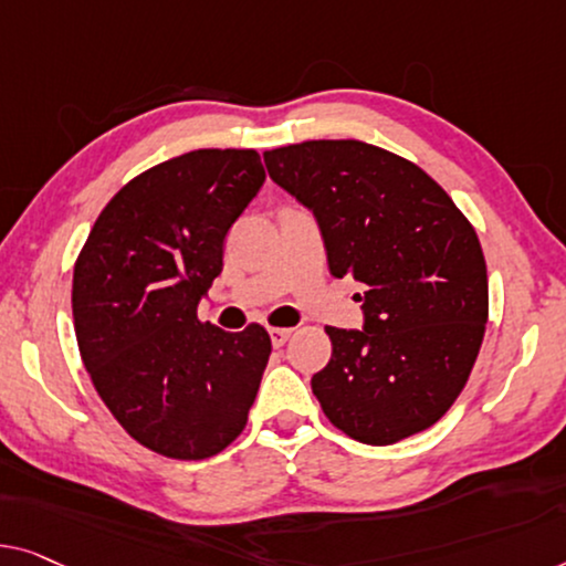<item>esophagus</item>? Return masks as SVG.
Segmentation results:
<instances>
[{
    "instance_id": "esophagus-1",
    "label": "esophagus",
    "mask_w": 566,
    "mask_h": 566,
    "mask_svg": "<svg viewBox=\"0 0 566 566\" xmlns=\"http://www.w3.org/2000/svg\"><path fill=\"white\" fill-rule=\"evenodd\" d=\"M292 327H269V337H272L274 348H282V345L290 340Z\"/></svg>"
}]
</instances>
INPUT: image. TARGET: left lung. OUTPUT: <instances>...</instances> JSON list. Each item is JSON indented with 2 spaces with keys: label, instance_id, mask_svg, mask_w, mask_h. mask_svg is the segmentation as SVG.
Listing matches in <instances>:
<instances>
[{
  "label": "left lung",
  "instance_id": "8db88e82",
  "mask_svg": "<svg viewBox=\"0 0 566 566\" xmlns=\"http://www.w3.org/2000/svg\"><path fill=\"white\" fill-rule=\"evenodd\" d=\"M269 177L312 210L331 274L360 284L364 331L325 327L312 394L364 444L424 432L452 407L488 323L478 233L421 167L358 139L264 151Z\"/></svg>",
  "mask_w": 566,
  "mask_h": 566
}]
</instances>
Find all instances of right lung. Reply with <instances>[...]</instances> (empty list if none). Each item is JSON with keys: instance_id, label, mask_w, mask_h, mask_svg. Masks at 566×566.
Returning a JSON list of instances; mask_svg holds the SVG:
<instances>
[{"instance_id": "right-lung-1", "label": "right lung", "mask_w": 566, "mask_h": 566, "mask_svg": "<svg viewBox=\"0 0 566 566\" xmlns=\"http://www.w3.org/2000/svg\"><path fill=\"white\" fill-rule=\"evenodd\" d=\"M266 180L254 149H196L126 182L73 269V323L91 381L139 444L206 460L243 432L272 340L226 333L198 305L223 241Z\"/></svg>"}]
</instances>
